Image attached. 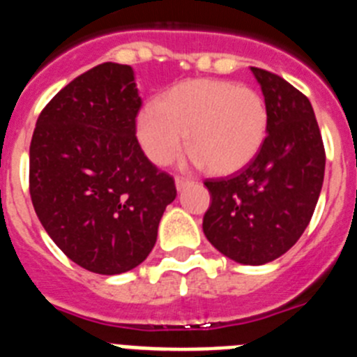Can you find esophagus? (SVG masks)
I'll list each match as a JSON object with an SVG mask.
<instances>
[{
  "label": "esophagus",
  "instance_id": "esophagus-1",
  "mask_svg": "<svg viewBox=\"0 0 357 357\" xmlns=\"http://www.w3.org/2000/svg\"><path fill=\"white\" fill-rule=\"evenodd\" d=\"M190 183H192V179L183 178V176H178V178H176V188H178V190H183V188H187Z\"/></svg>",
  "mask_w": 357,
  "mask_h": 357
}]
</instances>
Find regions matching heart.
<instances>
[{
	"mask_svg": "<svg viewBox=\"0 0 357 357\" xmlns=\"http://www.w3.org/2000/svg\"><path fill=\"white\" fill-rule=\"evenodd\" d=\"M269 131V109L257 89L230 80L192 79L170 88L136 119V136L156 165L188 153L213 174H231L260 153Z\"/></svg>",
	"mask_w": 357,
	"mask_h": 357,
	"instance_id": "b5f03b06",
	"label": "heart"
}]
</instances>
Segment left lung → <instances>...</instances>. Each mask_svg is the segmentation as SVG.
Wrapping results in <instances>:
<instances>
[{"label":"left lung","mask_w":357,"mask_h":357,"mask_svg":"<svg viewBox=\"0 0 357 357\" xmlns=\"http://www.w3.org/2000/svg\"><path fill=\"white\" fill-rule=\"evenodd\" d=\"M269 109L260 153L225 178L204 179L210 243L241 264L260 266L294 246L311 221L325 174V147L309 98L277 73L252 68Z\"/></svg>","instance_id":"8db88e82"}]
</instances>
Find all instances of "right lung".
<instances>
[{"label": "right lung", "instance_id": "add662e5", "mask_svg": "<svg viewBox=\"0 0 357 357\" xmlns=\"http://www.w3.org/2000/svg\"><path fill=\"white\" fill-rule=\"evenodd\" d=\"M140 107L132 68L98 64L45 105L30 142L39 221L68 259L98 275H120L147 259L178 194L174 178L138 144Z\"/></svg>", "mask_w": 357, "mask_h": 357}]
</instances>
